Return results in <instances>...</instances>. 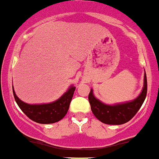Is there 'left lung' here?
I'll use <instances>...</instances> for the list:
<instances>
[{
  "label": "left lung",
  "mask_w": 159,
  "mask_h": 159,
  "mask_svg": "<svg viewBox=\"0 0 159 159\" xmlns=\"http://www.w3.org/2000/svg\"><path fill=\"white\" fill-rule=\"evenodd\" d=\"M147 93L146 73H144V84L142 90L137 98L131 101L110 105L100 101L94 95L93 89L89 94V102L94 116L107 125H119L127 123L141 108Z\"/></svg>",
  "instance_id": "8db88e82"
}]
</instances>
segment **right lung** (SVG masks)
I'll return each mask as SVG.
<instances>
[{
  "label": "right lung",
  "mask_w": 159,
  "mask_h": 159,
  "mask_svg": "<svg viewBox=\"0 0 159 159\" xmlns=\"http://www.w3.org/2000/svg\"><path fill=\"white\" fill-rule=\"evenodd\" d=\"M75 89V86L72 85L67 91L56 101L40 104H29L22 101L16 95L14 87L13 93L20 109L31 120L39 124H53L62 120L67 114Z\"/></svg>",
  "instance_id": "right-lung-1"
}]
</instances>
